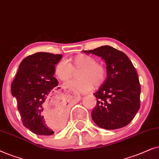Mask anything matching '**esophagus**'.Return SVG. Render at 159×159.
Here are the masks:
<instances>
[{
  "instance_id": "34e87169",
  "label": "esophagus",
  "mask_w": 159,
  "mask_h": 159,
  "mask_svg": "<svg viewBox=\"0 0 159 159\" xmlns=\"http://www.w3.org/2000/svg\"><path fill=\"white\" fill-rule=\"evenodd\" d=\"M68 92H72V93H73L74 94H76L77 95V97H78V98H81V96H80V94H78V93H76V92L74 89H68Z\"/></svg>"
}]
</instances>
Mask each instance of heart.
Instances as JSON below:
<instances>
[{"label":"heart","instance_id":"b5f03b06","mask_svg":"<svg viewBox=\"0 0 159 159\" xmlns=\"http://www.w3.org/2000/svg\"><path fill=\"white\" fill-rule=\"evenodd\" d=\"M78 70L77 78L79 79L67 84V86L80 92H89L94 85L95 87H99L106 79L107 69L105 65L96 62V59L93 57L83 54L76 55L66 62L60 61L55 66L54 73L61 81L67 82Z\"/></svg>","mask_w":159,"mask_h":159}]
</instances>
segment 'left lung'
Here are the masks:
<instances>
[{
  "instance_id": "1",
  "label": "left lung",
  "mask_w": 159,
  "mask_h": 159,
  "mask_svg": "<svg viewBox=\"0 0 159 159\" xmlns=\"http://www.w3.org/2000/svg\"><path fill=\"white\" fill-rule=\"evenodd\" d=\"M105 61L107 78L95 93L97 105L92 112L100 128L116 129L128 125L140 107V84L134 65L124 52L110 46L84 51Z\"/></svg>"
}]
</instances>
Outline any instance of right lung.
I'll list each match as a JSON object with an SVG mask.
<instances>
[{
    "mask_svg": "<svg viewBox=\"0 0 159 159\" xmlns=\"http://www.w3.org/2000/svg\"><path fill=\"white\" fill-rule=\"evenodd\" d=\"M62 57L47 52L30 55L20 63L11 83L23 125L36 134L52 135L65 124L68 103L58 94V81L54 77L55 65ZM50 114L52 123L46 120Z\"/></svg>",
    "mask_w": 159,
    "mask_h": 159,
    "instance_id": "obj_1",
    "label": "right lung"
}]
</instances>
